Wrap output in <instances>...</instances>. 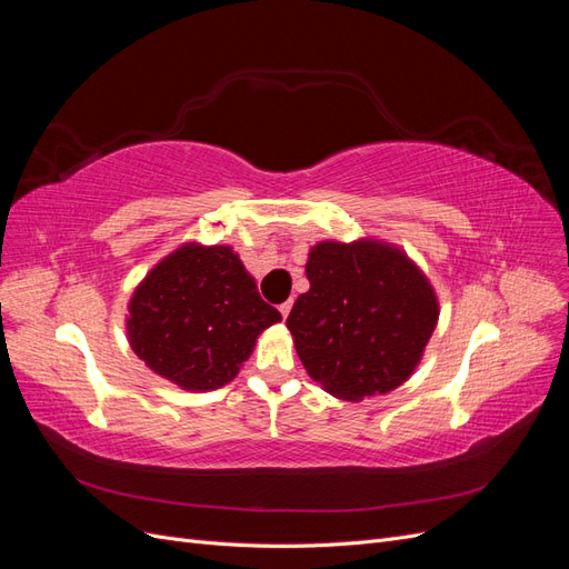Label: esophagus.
<instances>
[{
	"instance_id": "34e87169",
	"label": "esophagus",
	"mask_w": 569,
	"mask_h": 569,
	"mask_svg": "<svg viewBox=\"0 0 569 569\" xmlns=\"http://www.w3.org/2000/svg\"><path fill=\"white\" fill-rule=\"evenodd\" d=\"M289 311H291V301L280 303V313H282V318H287V316H289Z\"/></svg>"
}]
</instances>
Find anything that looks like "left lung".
<instances>
[{"mask_svg":"<svg viewBox=\"0 0 569 569\" xmlns=\"http://www.w3.org/2000/svg\"><path fill=\"white\" fill-rule=\"evenodd\" d=\"M311 289L287 318L303 368L339 399L403 385L432 337L439 306L399 249L320 242L306 263Z\"/></svg>","mask_w":569,"mask_h":569,"instance_id":"obj_1","label":"left lung"}]
</instances>
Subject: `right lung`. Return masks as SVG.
<instances>
[{
	"mask_svg": "<svg viewBox=\"0 0 569 569\" xmlns=\"http://www.w3.org/2000/svg\"><path fill=\"white\" fill-rule=\"evenodd\" d=\"M230 247L187 244L137 287L130 347L166 380L189 391L228 385L266 327L280 322Z\"/></svg>",
	"mask_w": 569,
	"mask_h": 569,
	"instance_id": "add662e5",
	"label": "right lung"
}]
</instances>
